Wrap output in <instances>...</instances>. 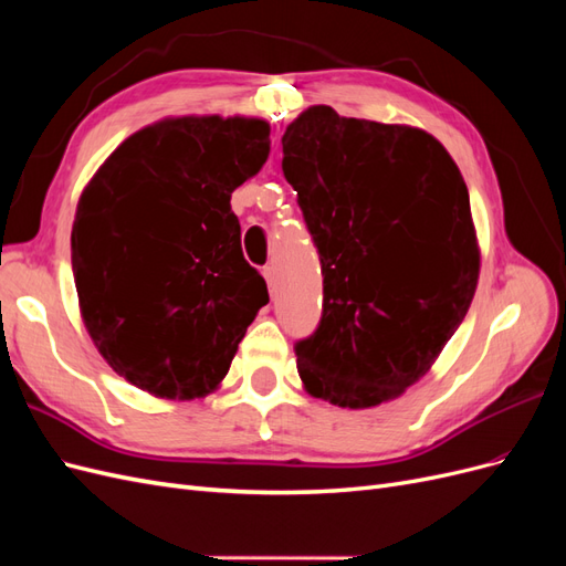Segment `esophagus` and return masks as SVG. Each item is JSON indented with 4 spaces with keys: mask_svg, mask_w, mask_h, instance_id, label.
Returning <instances> with one entry per match:
<instances>
[{
    "mask_svg": "<svg viewBox=\"0 0 566 566\" xmlns=\"http://www.w3.org/2000/svg\"><path fill=\"white\" fill-rule=\"evenodd\" d=\"M264 279L269 283V293L276 295L279 293V281H276V271H273V266H264Z\"/></svg>",
    "mask_w": 566,
    "mask_h": 566,
    "instance_id": "1",
    "label": "esophagus"
}]
</instances>
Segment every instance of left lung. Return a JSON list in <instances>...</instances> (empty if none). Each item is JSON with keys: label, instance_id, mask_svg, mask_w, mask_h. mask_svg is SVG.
<instances>
[{"label": "left lung", "instance_id": "left-lung-1", "mask_svg": "<svg viewBox=\"0 0 566 566\" xmlns=\"http://www.w3.org/2000/svg\"><path fill=\"white\" fill-rule=\"evenodd\" d=\"M281 142L323 273L321 323L295 347L302 387L352 410L399 399L474 297L482 252L465 179L424 129L331 106L302 111Z\"/></svg>", "mask_w": 566, "mask_h": 566}]
</instances>
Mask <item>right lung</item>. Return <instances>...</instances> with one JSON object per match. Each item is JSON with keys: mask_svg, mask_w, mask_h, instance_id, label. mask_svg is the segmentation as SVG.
I'll return each mask as SVG.
<instances>
[{"mask_svg": "<svg viewBox=\"0 0 566 566\" xmlns=\"http://www.w3.org/2000/svg\"><path fill=\"white\" fill-rule=\"evenodd\" d=\"M269 132L245 115L158 119L127 136L77 200L82 323L108 366L153 397H208L269 302L231 212V193L269 158Z\"/></svg>", "mask_w": 566, "mask_h": 566, "instance_id": "1", "label": "right lung"}]
</instances>
